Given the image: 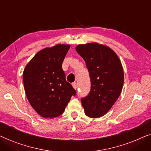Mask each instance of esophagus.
<instances>
[{"label":"esophagus","mask_w":151,"mask_h":151,"mask_svg":"<svg viewBox=\"0 0 151 151\" xmlns=\"http://www.w3.org/2000/svg\"><path fill=\"white\" fill-rule=\"evenodd\" d=\"M72 85H73V87L75 89V90H76V89H77V83H72Z\"/></svg>","instance_id":"1"}]
</instances>
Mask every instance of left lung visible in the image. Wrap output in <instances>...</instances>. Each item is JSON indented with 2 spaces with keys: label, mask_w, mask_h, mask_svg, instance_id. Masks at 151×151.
Segmentation results:
<instances>
[{
  "label": "left lung",
  "mask_w": 151,
  "mask_h": 151,
  "mask_svg": "<svg viewBox=\"0 0 151 151\" xmlns=\"http://www.w3.org/2000/svg\"><path fill=\"white\" fill-rule=\"evenodd\" d=\"M76 50L86 61L91 81L90 93L81 99L85 114L92 118L102 117L109 111L122 92V63L111 48L96 42L79 44Z\"/></svg>",
  "instance_id": "1"
}]
</instances>
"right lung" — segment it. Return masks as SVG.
Segmentation results:
<instances>
[{
  "label": "right lung",
  "instance_id": "obj_1",
  "mask_svg": "<svg viewBox=\"0 0 151 151\" xmlns=\"http://www.w3.org/2000/svg\"><path fill=\"white\" fill-rule=\"evenodd\" d=\"M70 46L57 44L44 48L27 63L23 83L27 99L34 110L45 118H53L64 111L76 92L65 80L62 63Z\"/></svg>",
  "mask_w": 151,
  "mask_h": 151
}]
</instances>
